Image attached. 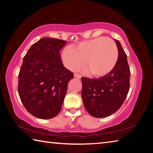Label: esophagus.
<instances>
[{"instance_id": "esophagus-1", "label": "esophagus", "mask_w": 153, "mask_h": 153, "mask_svg": "<svg viewBox=\"0 0 153 153\" xmlns=\"http://www.w3.org/2000/svg\"><path fill=\"white\" fill-rule=\"evenodd\" d=\"M74 77H77V78L80 79L82 77V76L80 74H74Z\"/></svg>"}]
</instances>
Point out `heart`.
<instances>
[{
  "mask_svg": "<svg viewBox=\"0 0 153 153\" xmlns=\"http://www.w3.org/2000/svg\"><path fill=\"white\" fill-rule=\"evenodd\" d=\"M62 59L69 69L79 68L85 63L88 74L102 77L115 67L118 59V49L113 40L98 37L79 43L74 49L65 48Z\"/></svg>",
  "mask_w": 153,
  "mask_h": 153,
  "instance_id": "b5f03b06",
  "label": "heart"
}]
</instances>
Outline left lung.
I'll return each mask as SVG.
<instances>
[{"mask_svg": "<svg viewBox=\"0 0 153 153\" xmlns=\"http://www.w3.org/2000/svg\"><path fill=\"white\" fill-rule=\"evenodd\" d=\"M115 41L119 55L112 71L98 79L82 77L83 102L88 113L94 117H105L116 112L129 90L130 70L127 55L120 41Z\"/></svg>", "mask_w": 153, "mask_h": 153, "instance_id": "left-lung-1", "label": "left lung"}]
</instances>
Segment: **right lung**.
Returning <instances> with one entry per match:
<instances>
[{
  "instance_id": "add662e5",
  "label": "right lung",
  "mask_w": 153,
  "mask_h": 153,
  "mask_svg": "<svg viewBox=\"0 0 153 153\" xmlns=\"http://www.w3.org/2000/svg\"><path fill=\"white\" fill-rule=\"evenodd\" d=\"M66 41L44 38L32 45L19 74L18 93L26 110L47 120L60 112L74 74L63 66L59 51Z\"/></svg>"
}]
</instances>
